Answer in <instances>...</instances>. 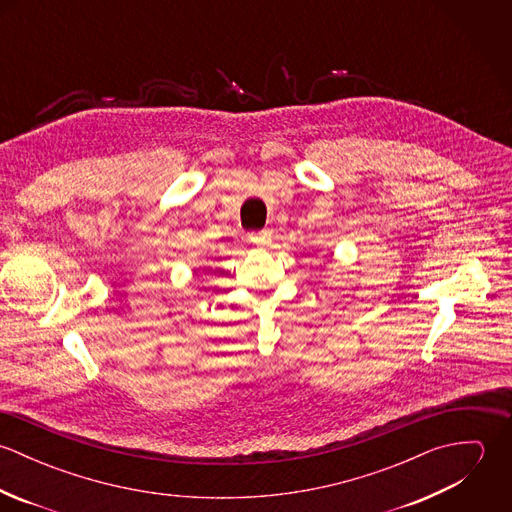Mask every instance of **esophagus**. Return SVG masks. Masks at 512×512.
Listing matches in <instances>:
<instances>
[{
	"label": "esophagus",
	"mask_w": 512,
	"mask_h": 512,
	"mask_svg": "<svg viewBox=\"0 0 512 512\" xmlns=\"http://www.w3.org/2000/svg\"><path fill=\"white\" fill-rule=\"evenodd\" d=\"M248 240L254 246H268L272 242V232L270 230H258V232H250Z\"/></svg>",
	"instance_id": "1"
}]
</instances>
